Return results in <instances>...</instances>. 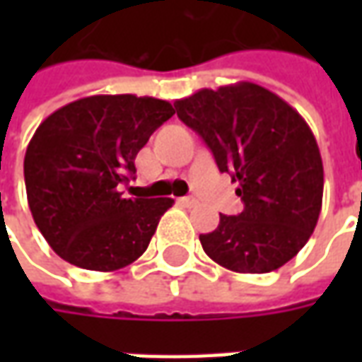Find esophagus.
Returning a JSON list of instances; mask_svg holds the SVG:
<instances>
[{"label":"esophagus","mask_w":362,"mask_h":362,"mask_svg":"<svg viewBox=\"0 0 362 362\" xmlns=\"http://www.w3.org/2000/svg\"><path fill=\"white\" fill-rule=\"evenodd\" d=\"M178 204L182 205V207H194L196 205V199L194 197H178Z\"/></svg>","instance_id":"34e87169"}]
</instances>
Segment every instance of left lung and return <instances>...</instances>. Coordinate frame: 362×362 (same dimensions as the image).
I'll return each mask as SVG.
<instances>
[{"mask_svg": "<svg viewBox=\"0 0 362 362\" xmlns=\"http://www.w3.org/2000/svg\"><path fill=\"white\" fill-rule=\"evenodd\" d=\"M178 118L238 184L243 213L199 235L205 254L236 273H269L300 252L316 228L324 166L308 124L281 96L240 81L174 103Z\"/></svg>", "mask_w": 362, "mask_h": 362, "instance_id": "8db88e82", "label": "left lung"}]
</instances>
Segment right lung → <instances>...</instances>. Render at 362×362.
<instances>
[{
    "mask_svg": "<svg viewBox=\"0 0 362 362\" xmlns=\"http://www.w3.org/2000/svg\"><path fill=\"white\" fill-rule=\"evenodd\" d=\"M173 104L135 95H95L62 106L38 126L25 155L36 227L52 250L90 272H116L147 250L170 197H124L119 184Z\"/></svg>",
    "mask_w": 362,
    "mask_h": 362,
    "instance_id": "add662e5",
    "label": "right lung"
}]
</instances>
